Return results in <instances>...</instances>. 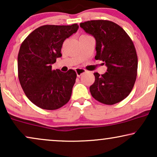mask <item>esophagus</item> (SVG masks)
I'll return each mask as SVG.
<instances>
[{
	"mask_svg": "<svg viewBox=\"0 0 157 157\" xmlns=\"http://www.w3.org/2000/svg\"><path fill=\"white\" fill-rule=\"evenodd\" d=\"M75 72L77 73V77H80L81 75H82L83 73H85L86 71H85V69H81V68H77L75 69Z\"/></svg>",
	"mask_w": 157,
	"mask_h": 157,
	"instance_id": "1",
	"label": "esophagus"
}]
</instances>
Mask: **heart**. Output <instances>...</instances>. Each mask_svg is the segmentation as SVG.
<instances>
[{
  "label": "heart",
  "instance_id": "obj_1",
  "mask_svg": "<svg viewBox=\"0 0 157 157\" xmlns=\"http://www.w3.org/2000/svg\"><path fill=\"white\" fill-rule=\"evenodd\" d=\"M81 36H87L86 35H81Z\"/></svg>",
  "mask_w": 157,
  "mask_h": 157
}]
</instances>
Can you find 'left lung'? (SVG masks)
Masks as SVG:
<instances>
[{"mask_svg": "<svg viewBox=\"0 0 157 157\" xmlns=\"http://www.w3.org/2000/svg\"><path fill=\"white\" fill-rule=\"evenodd\" d=\"M80 27L96 39V60L104 61L106 72L94 73L90 87L98 101L113 105L124 100L133 88L138 70V56L131 38L117 24L108 20H91Z\"/></svg>", "mask_w": 157, "mask_h": 157, "instance_id": "8db88e82", "label": "left lung"}]
</instances>
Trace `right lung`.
Instances as JSON below:
<instances>
[{
	"label": "right lung",
	"mask_w": 157,
	"mask_h": 157,
	"mask_svg": "<svg viewBox=\"0 0 157 157\" xmlns=\"http://www.w3.org/2000/svg\"><path fill=\"white\" fill-rule=\"evenodd\" d=\"M78 28L77 24L43 25L21 43L18 54L19 82L29 100L43 109H58L70 99L76 72L53 70L52 64L61 56L64 41Z\"/></svg>",
	"instance_id": "1"
}]
</instances>
